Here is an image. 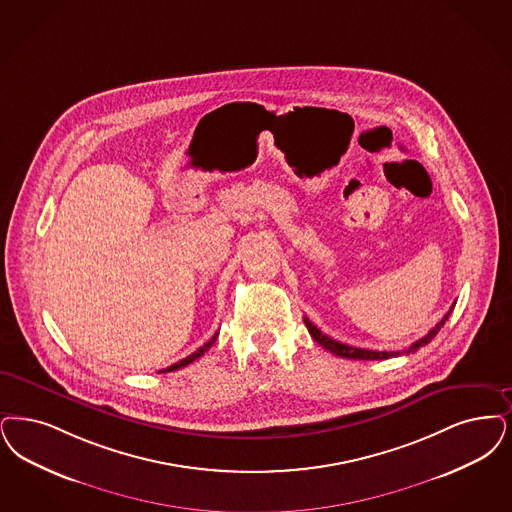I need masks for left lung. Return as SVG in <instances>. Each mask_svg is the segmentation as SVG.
Listing matches in <instances>:
<instances>
[{
  "mask_svg": "<svg viewBox=\"0 0 512 512\" xmlns=\"http://www.w3.org/2000/svg\"><path fill=\"white\" fill-rule=\"evenodd\" d=\"M455 307V303L451 305L450 312L434 326V328L430 329L429 333L425 335V337H421L419 341H415L411 347L406 348V350H396V352H387V350H368V348H358V347H350V345H345V343H339V341H335V339H331L328 337L326 333H322L320 329L316 328L308 318H305V326H307L308 333L312 335V339L318 343V345H322V347L329 350L331 354H335V356H341V358H350V360H387V358H392V356H400V354H409V352H415L417 348L425 347V345H429L430 341L436 337V333L442 329V326L446 324V320L450 318L451 310Z\"/></svg>",
  "mask_w": 512,
  "mask_h": 512,
  "instance_id": "8db88e82",
  "label": "left lung"
}]
</instances>
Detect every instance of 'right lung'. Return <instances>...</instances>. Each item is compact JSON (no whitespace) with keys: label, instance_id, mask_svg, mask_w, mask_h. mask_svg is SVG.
<instances>
[{"label":"right lung","instance_id":"right-lung-1","mask_svg":"<svg viewBox=\"0 0 512 512\" xmlns=\"http://www.w3.org/2000/svg\"><path fill=\"white\" fill-rule=\"evenodd\" d=\"M217 335L219 333H215L207 343H205L204 347L198 348L196 352H192L190 356H186V358H183L181 362H177V364H173V366H169V368L162 369V371H158V373H167V371H175V369H181L184 368V366H188V364H192L196 358H200V356H204L205 352L209 350V348L213 347V343L217 341Z\"/></svg>","mask_w":512,"mask_h":512}]
</instances>
